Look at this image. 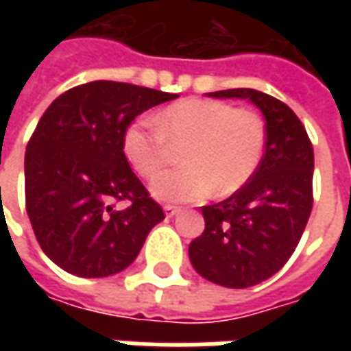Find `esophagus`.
Wrapping results in <instances>:
<instances>
[{
	"label": "esophagus",
	"instance_id": "34e87169",
	"mask_svg": "<svg viewBox=\"0 0 351 351\" xmlns=\"http://www.w3.org/2000/svg\"><path fill=\"white\" fill-rule=\"evenodd\" d=\"M163 210H165V214H167V218H173V216H176V214L180 213V208L173 205H165L163 206Z\"/></svg>",
	"mask_w": 351,
	"mask_h": 351
}]
</instances>
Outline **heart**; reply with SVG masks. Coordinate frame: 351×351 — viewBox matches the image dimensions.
Instances as JSON below:
<instances>
[{"label":"heart","instance_id":"1","mask_svg":"<svg viewBox=\"0 0 351 351\" xmlns=\"http://www.w3.org/2000/svg\"><path fill=\"white\" fill-rule=\"evenodd\" d=\"M184 146V167L167 171L150 191L163 203H193L241 190L258 171L265 150V123L254 110L213 99H182L156 116V128L131 123L122 150L135 173L152 178L169 161L171 148Z\"/></svg>","mask_w":351,"mask_h":351}]
</instances>
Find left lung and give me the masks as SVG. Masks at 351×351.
<instances>
[{"label":"left lung","instance_id":"8db88e82","mask_svg":"<svg viewBox=\"0 0 351 351\" xmlns=\"http://www.w3.org/2000/svg\"><path fill=\"white\" fill-rule=\"evenodd\" d=\"M248 99L265 118V154L241 190L201 208L203 235L191 241L193 269L218 286H256L286 265L312 210L314 150L306 130L286 103L252 88L206 93Z\"/></svg>","mask_w":351,"mask_h":351}]
</instances>
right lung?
<instances>
[{
	"instance_id": "add662e5",
	"label": "right lung",
	"mask_w": 351,
	"mask_h": 351,
	"mask_svg": "<svg viewBox=\"0 0 351 351\" xmlns=\"http://www.w3.org/2000/svg\"><path fill=\"white\" fill-rule=\"evenodd\" d=\"M176 93L93 80L52 101L24 160L26 210L43 252L64 271L103 278L130 267L165 216L131 171L123 131ZM128 198L118 211L114 200Z\"/></svg>"
}]
</instances>
